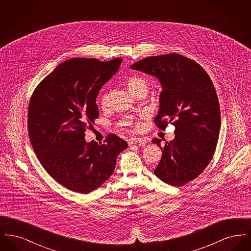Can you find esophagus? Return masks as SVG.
Masks as SVG:
<instances>
[{"mask_svg":"<svg viewBox=\"0 0 251 251\" xmlns=\"http://www.w3.org/2000/svg\"><path fill=\"white\" fill-rule=\"evenodd\" d=\"M129 145L131 146V145H134V144H139V145H142V146H145V144L147 143L146 142V140H144L142 138H140V137H131L129 139Z\"/></svg>","mask_w":251,"mask_h":251,"instance_id":"esophagus-1","label":"esophagus"}]
</instances>
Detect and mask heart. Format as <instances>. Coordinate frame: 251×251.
Masks as SVG:
<instances>
[{"label":"heart","mask_w":251,"mask_h":251,"mask_svg":"<svg viewBox=\"0 0 251 251\" xmlns=\"http://www.w3.org/2000/svg\"><path fill=\"white\" fill-rule=\"evenodd\" d=\"M126 86L129 90V92L131 95H134L136 92H138L141 89H146L148 90V83L147 81L139 76H130L127 80H126ZM111 98H112V92L111 91H106L105 93H103L100 97V106L102 109H107L110 106L111 103ZM127 124H131L129 122H127ZM133 126L136 128L138 127V124H133Z\"/></svg>","instance_id":"b5f03b06"}]
</instances>
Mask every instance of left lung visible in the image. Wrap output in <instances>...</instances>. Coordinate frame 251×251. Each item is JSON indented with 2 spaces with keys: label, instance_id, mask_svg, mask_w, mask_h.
I'll return each mask as SVG.
<instances>
[{
  "label": "left lung",
  "instance_id": "1",
  "mask_svg": "<svg viewBox=\"0 0 251 251\" xmlns=\"http://www.w3.org/2000/svg\"><path fill=\"white\" fill-rule=\"evenodd\" d=\"M131 69L157 78L163 90L154 121L160 129L175 126V138L161 147L163 151L156 176L172 186L196 179L209 165L215 152L221 126L215 86L197 62L178 53L150 56Z\"/></svg>",
  "mask_w": 251,
  "mask_h": 251
}]
</instances>
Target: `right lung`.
Wrapping results in <instances>:
<instances>
[{
    "instance_id": "obj_1",
    "label": "right lung",
    "mask_w": 251,
    "mask_h": 251,
    "mask_svg": "<svg viewBox=\"0 0 251 251\" xmlns=\"http://www.w3.org/2000/svg\"><path fill=\"white\" fill-rule=\"evenodd\" d=\"M121 62L67 60L39 83L31 97L28 131L33 149L49 174L72 191L87 194L99 188L128 147L115 134H108L103 144L84 139L86 128L99 117L98 93Z\"/></svg>"
}]
</instances>
